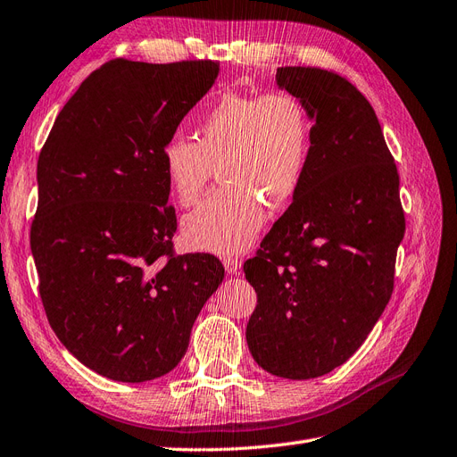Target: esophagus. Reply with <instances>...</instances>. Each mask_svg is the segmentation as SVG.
<instances>
[{"instance_id": "obj_1", "label": "esophagus", "mask_w": 457, "mask_h": 457, "mask_svg": "<svg viewBox=\"0 0 457 457\" xmlns=\"http://www.w3.org/2000/svg\"><path fill=\"white\" fill-rule=\"evenodd\" d=\"M223 265H225L227 274H238L242 269V261L238 257H225Z\"/></svg>"}]
</instances>
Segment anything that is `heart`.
<instances>
[{
	"instance_id": "1",
	"label": "heart",
	"mask_w": 457,
	"mask_h": 457,
	"mask_svg": "<svg viewBox=\"0 0 457 457\" xmlns=\"http://www.w3.org/2000/svg\"><path fill=\"white\" fill-rule=\"evenodd\" d=\"M311 120L297 96L227 93L200 121V141L173 135L160 152L175 200L188 207L219 168L217 190L183 219V238L196 252L234 255L265 225V204L294 200L307 171Z\"/></svg>"
}]
</instances>
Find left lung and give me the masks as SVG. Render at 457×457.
Listing matches in <instances>:
<instances>
[{
    "mask_svg": "<svg viewBox=\"0 0 457 457\" xmlns=\"http://www.w3.org/2000/svg\"><path fill=\"white\" fill-rule=\"evenodd\" d=\"M276 86L305 106L311 154L292 205L244 262L257 294L245 339L272 376L312 379L347 362L379 320L406 225L366 96L320 68H278Z\"/></svg>",
    "mask_w": 457,
    "mask_h": 457,
    "instance_id": "obj_1",
    "label": "left lung"
}]
</instances>
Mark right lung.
<instances>
[{"mask_svg": "<svg viewBox=\"0 0 457 457\" xmlns=\"http://www.w3.org/2000/svg\"><path fill=\"white\" fill-rule=\"evenodd\" d=\"M219 74L213 61H110L53 123L37 160L30 247L47 320L99 376L143 383L185 356L225 278L207 253L171 257L160 152Z\"/></svg>", "mask_w": 457, "mask_h": 457, "instance_id": "add662e5", "label": "right lung"}]
</instances>
